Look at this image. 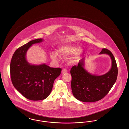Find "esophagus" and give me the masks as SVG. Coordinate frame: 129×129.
Instances as JSON below:
<instances>
[{
  "mask_svg": "<svg viewBox=\"0 0 129 129\" xmlns=\"http://www.w3.org/2000/svg\"><path fill=\"white\" fill-rule=\"evenodd\" d=\"M67 69H66V68L63 69L62 70V74H66V73H67Z\"/></svg>",
  "mask_w": 129,
  "mask_h": 129,
  "instance_id": "34e87169",
  "label": "esophagus"
}]
</instances>
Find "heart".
Returning a JSON list of instances; mask_svg holds the SVG:
<instances>
[{"instance_id": "obj_1", "label": "heart", "mask_w": 129, "mask_h": 129, "mask_svg": "<svg viewBox=\"0 0 129 129\" xmlns=\"http://www.w3.org/2000/svg\"><path fill=\"white\" fill-rule=\"evenodd\" d=\"M81 51V49L79 47L77 46H75L74 45H64L59 47L57 51L56 54L52 53L50 55V57L53 60L56 61L57 60V54L60 56L65 57L68 55H72L75 54L79 53ZM78 57H75L74 58H72L70 61V62H74Z\"/></svg>"}]
</instances>
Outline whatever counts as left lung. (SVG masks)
Returning a JSON list of instances; mask_svg holds the SVG:
<instances>
[{"instance_id": "left-lung-1", "label": "left lung", "mask_w": 129, "mask_h": 129, "mask_svg": "<svg viewBox=\"0 0 129 129\" xmlns=\"http://www.w3.org/2000/svg\"><path fill=\"white\" fill-rule=\"evenodd\" d=\"M100 54L110 56L112 67L106 74L101 76L92 75L84 68L85 57L81 59L77 66L72 68L71 87L76 99L83 102H94L102 99L109 92L117 80L118 69L115 58L110 51L103 48Z\"/></svg>"}]
</instances>
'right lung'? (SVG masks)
<instances>
[{
	"mask_svg": "<svg viewBox=\"0 0 129 129\" xmlns=\"http://www.w3.org/2000/svg\"><path fill=\"white\" fill-rule=\"evenodd\" d=\"M42 39L31 41L17 49L12 55L10 74L12 84L24 97L32 101H41L48 97L55 79L61 69L51 68L43 64L31 65L26 60V53L31 46L43 42Z\"/></svg>",
	"mask_w": 129,
	"mask_h": 129,
	"instance_id": "1",
	"label": "right lung"
}]
</instances>
